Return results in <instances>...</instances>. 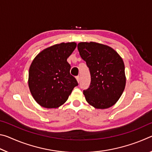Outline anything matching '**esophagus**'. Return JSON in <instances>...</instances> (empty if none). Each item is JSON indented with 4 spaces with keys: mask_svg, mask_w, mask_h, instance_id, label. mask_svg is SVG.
Listing matches in <instances>:
<instances>
[{
    "mask_svg": "<svg viewBox=\"0 0 152 152\" xmlns=\"http://www.w3.org/2000/svg\"><path fill=\"white\" fill-rule=\"evenodd\" d=\"M76 80H77V81H78V82L79 83V82H80V76H76Z\"/></svg>",
    "mask_w": 152,
    "mask_h": 152,
    "instance_id": "obj_1",
    "label": "esophagus"
}]
</instances>
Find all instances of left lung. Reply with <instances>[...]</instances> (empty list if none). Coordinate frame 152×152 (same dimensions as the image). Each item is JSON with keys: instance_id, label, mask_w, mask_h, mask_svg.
Instances as JSON below:
<instances>
[{"instance_id": "obj_1", "label": "left lung", "mask_w": 152, "mask_h": 152, "mask_svg": "<svg viewBox=\"0 0 152 152\" xmlns=\"http://www.w3.org/2000/svg\"><path fill=\"white\" fill-rule=\"evenodd\" d=\"M78 50L89 68L91 82L84 91L86 101L96 109H108L120 99L126 84L125 65L116 51L96 42H80Z\"/></svg>"}]
</instances>
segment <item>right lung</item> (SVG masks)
Masks as SVG:
<instances>
[{"instance_id": "add662e5", "label": "right lung", "mask_w": 152, "mask_h": 152, "mask_svg": "<svg viewBox=\"0 0 152 152\" xmlns=\"http://www.w3.org/2000/svg\"><path fill=\"white\" fill-rule=\"evenodd\" d=\"M76 45L75 42L55 44L40 51L33 59L28 84L33 99L40 106L47 109L61 106L78 86L67 61Z\"/></svg>"}]
</instances>
